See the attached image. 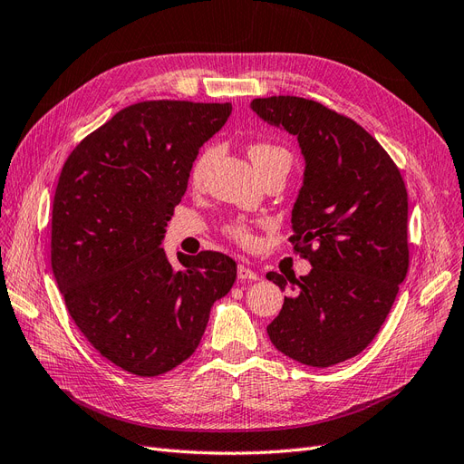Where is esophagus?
Masks as SVG:
<instances>
[{
	"mask_svg": "<svg viewBox=\"0 0 464 464\" xmlns=\"http://www.w3.org/2000/svg\"><path fill=\"white\" fill-rule=\"evenodd\" d=\"M237 278L240 280H257V273L251 269V266H247L246 263H240L237 265Z\"/></svg>",
	"mask_w": 464,
	"mask_h": 464,
	"instance_id": "obj_1",
	"label": "esophagus"
}]
</instances>
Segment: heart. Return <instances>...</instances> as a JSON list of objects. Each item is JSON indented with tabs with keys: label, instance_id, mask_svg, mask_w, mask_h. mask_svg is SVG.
<instances>
[{
	"label": "heart",
	"instance_id": "1",
	"mask_svg": "<svg viewBox=\"0 0 464 464\" xmlns=\"http://www.w3.org/2000/svg\"><path fill=\"white\" fill-rule=\"evenodd\" d=\"M213 152H215V149L208 147L199 154L198 159H195V162L191 166V178L195 181L203 176L207 164L210 162V159H213ZM247 152H249V159L254 160L256 168L259 170V174L269 172V170H273V168H285V170L288 172L292 162H294L292 152L286 147L269 143V141L251 143ZM224 234H227L230 240H234L240 246H251V242H254V232H251V227L246 220L228 222L227 227H224Z\"/></svg>",
	"mask_w": 464,
	"mask_h": 464
}]
</instances>
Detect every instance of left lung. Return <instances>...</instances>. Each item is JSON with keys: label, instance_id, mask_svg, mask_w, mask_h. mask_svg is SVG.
Instances as JSON below:
<instances>
[{"label": "left lung", "instance_id": "obj_1", "mask_svg": "<svg viewBox=\"0 0 464 464\" xmlns=\"http://www.w3.org/2000/svg\"><path fill=\"white\" fill-rule=\"evenodd\" d=\"M251 108L300 141L305 174L288 242L314 266L300 278L266 273L296 288L266 333L288 358L329 368L375 339L409 271L404 179L353 118L300 96L256 98Z\"/></svg>", "mask_w": 464, "mask_h": 464}]
</instances>
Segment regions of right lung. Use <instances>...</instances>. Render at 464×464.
Wrapping results in <instances>:
<instances>
[{
	"mask_svg": "<svg viewBox=\"0 0 464 464\" xmlns=\"http://www.w3.org/2000/svg\"><path fill=\"white\" fill-rule=\"evenodd\" d=\"M232 104L143 101L69 154L52 207V271L79 331L114 366L162 375L199 346L236 263L218 251L174 269L159 247L193 160Z\"/></svg>",
	"mask_w": 464,
	"mask_h": 464,
	"instance_id": "add662e5",
	"label": "right lung"
}]
</instances>
